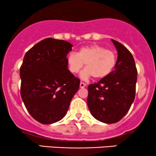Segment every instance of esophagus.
I'll return each mask as SVG.
<instances>
[{
  "label": "esophagus",
  "mask_w": 156,
  "mask_h": 156,
  "mask_svg": "<svg viewBox=\"0 0 156 156\" xmlns=\"http://www.w3.org/2000/svg\"><path fill=\"white\" fill-rule=\"evenodd\" d=\"M86 86H87V84H86L85 83H83V82H80V88H84Z\"/></svg>",
  "instance_id": "34e87169"
}]
</instances>
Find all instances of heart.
<instances>
[{"label":"heart","mask_w":156,"mask_h":156,"mask_svg":"<svg viewBox=\"0 0 156 156\" xmlns=\"http://www.w3.org/2000/svg\"><path fill=\"white\" fill-rule=\"evenodd\" d=\"M117 63V55L114 51L99 44H92L80 48L78 53H70L67 56L69 69L73 74L79 73L83 64L86 69L81 73L83 79L93 76L101 79L112 72Z\"/></svg>","instance_id":"obj_1"}]
</instances>
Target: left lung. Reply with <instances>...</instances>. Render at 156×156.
<instances>
[{"instance_id":"8db88e82","label":"left lung","mask_w":156,"mask_h":156,"mask_svg":"<svg viewBox=\"0 0 156 156\" xmlns=\"http://www.w3.org/2000/svg\"><path fill=\"white\" fill-rule=\"evenodd\" d=\"M118 52L114 69L88 86L87 105L92 116L104 123L117 122L128 113L136 95L137 69L131 53L112 39Z\"/></svg>"}]
</instances>
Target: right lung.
<instances>
[{
  "label": "right lung",
  "mask_w": 156,
  "mask_h": 156,
  "mask_svg": "<svg viewBox=\"0 0 156 156\" xmlns=\"http://www.w3.org/2000/svg\"><path fill=\"white\" fill-rule=\"evenodd\" d=\"M72 47L67 41L47 38L23 58L21 98L31 117L42 124L61 120L79 89L80 79L67 69V55Z\"/></svg>",
  "instance_id": "1"
}]
</instances>
